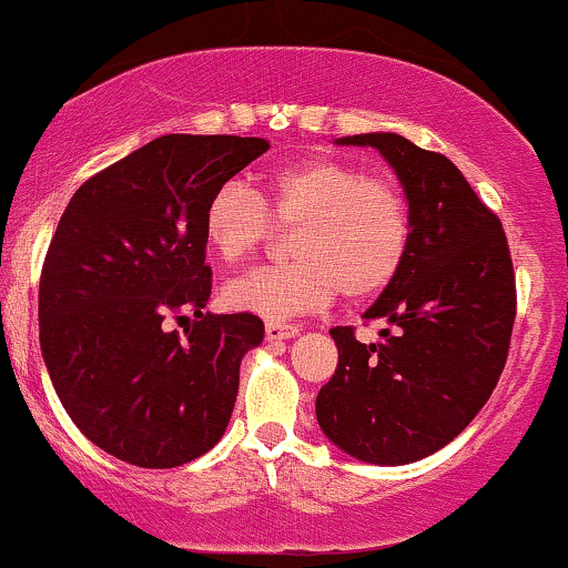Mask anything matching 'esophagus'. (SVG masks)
Masks as SVG:
<instances>
[{
  "instance_id": "esophagus-1",
  "label": "esophagus",
  "mask_w": 568,
  "mask_h": 568,
  "mask_svg": "<svg viewBox=\"0 0 568 568\" xmlns=\"http://www.w3.org/2000/svg\"><path fill=\"white\" fill-rule=\"evenodd\" d=\"M264 333H267V341H291V337L298 335V327L283 325V322H267Z\"/></svg>"
}]
</instances>
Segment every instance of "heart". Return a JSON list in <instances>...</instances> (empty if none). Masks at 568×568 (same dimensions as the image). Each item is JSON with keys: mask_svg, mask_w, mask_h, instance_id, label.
Instances as JSON below:
<instances>
[{"mask_svg": "<svg viewBox=\"0 0 568 568\" xmlns=\"http://www.w3.org/2000/svg\"><path fill=\"white\" fill-rule=\"evenodd\" d=\"M272 220L293 227L291 264L235 277L225 304L235 312L285 322L346 298L383 291L404 262L408 210L385 178L354 164L314 156L270 172L260 193L246 183L220 185L206 201L204 239L225 264L248 260L267 241Z\"/></svg>", "mask_w": 568, "mask_h": 568, "instance_id": "obj_1", "label": "heart"}]
</instances>
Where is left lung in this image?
<instances>
[{
  "label": "left lung",
  "instance_id": "left-lung-1",
  "mask_svg": "<svg viewBox=\"0 0 568 568\" xmlns=\"http://www.w3.org/2000/svg\"><path fill=\"white\" fill-rule=\"evenodd\" d=\"M396 172L408 204L404 262L364 320H385L379 343L329 329L337 369L317 396L329 443L358 462H419L487 404L506 367L516 317L514 267L500 220L448 156L398 133H362Z\"/></svg>",
  "mask_w": 568,
  "mask_h": 568
}]
</instances>
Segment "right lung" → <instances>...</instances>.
Here are the masks:
<instances>
[{
  "label": "right lung",
  "instance_id": "right-lung-1",
  "mask_svg": "<svg viewBox=\"0 0 568 568\" xmlns=\"http://www.w3.org/2000/svg\"><path fill=\"white\" fill-rule=\"evenodd\" d=\"M270 143L160 135L73 193L39 283V341L57 398L106 454L172 469L214 448L239 396L254 314L204 312L206 201ZM194 312L181 336L168 313ZM183 320V317H178Z\"/></svg>",
  "mask_w": 568,
  "mask_h": 568
}]
</instances>
